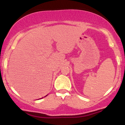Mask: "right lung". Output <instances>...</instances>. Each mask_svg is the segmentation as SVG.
<instances>
[{
	"label": "right lung",
	"mask_w": 125,
	"mask_h": 125,
	"mask_svg": "<svg viewBox=\"0 0 125 125\" xmlns=\"http://www.w3.org/2000/svg\"><path fill=\"white\" fill-rule=\"evenodd\" d=\"M46 96H45V97H46ZM43 98V97H42Z\"/></svg>",
	"instance_id": "right-lung-1"
}]
</instances>
